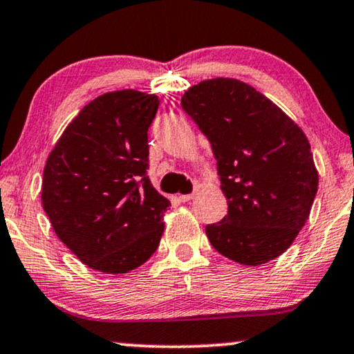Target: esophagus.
<instances>
[{
    "label": "esophagus",
    "mask_w": 354,
    "mask_h": 354,
    "mask_svg": "<svg viewBox=\"0 0 354 354\" xmlns=\"http://www.w3.org/2000/svg\"><path fill=\"white\" fill-rule=\"evenodd\" d=\"M193 198H195V193H190V195H180L178 196V200H180L182 203H187V201H192Z\"/></svg>",
    "instance_id": "1"
}]
</instances>
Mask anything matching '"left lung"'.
Instances as JSON below:
<instances>
[{"instance_id":"8db88e82","label":"left lung","mask_w":354,"mask_h":354,"mask_svg":"<svg viewBox=\"0 0 354 354\" xmlns=\"http://www.w3.org/2000/svg\"><path fill=\"white\" fill-rule=\"evenodd\" d=\"M182 108L209 140L229 203L206 225L216 251L261 266L290 248L306 224L319 185L306 135L277 104L236 79H211L182 96Z\"/></svg>"}]
</instances>
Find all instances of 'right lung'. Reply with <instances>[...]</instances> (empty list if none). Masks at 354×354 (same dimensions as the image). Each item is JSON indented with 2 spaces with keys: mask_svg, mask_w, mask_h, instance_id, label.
Wrapping results in <instances>:
<instances>
[{
  "mask_svg": "<svg viewBox=\"0 0 354 354\" xmlns=\"http://www.w3.org/2000/svg\"><path fill=\"white\" fill-rule=\"evenodd\" d=\"M156 95L109 91L67 125L46 159L41 203L59 240L90 269L127 274L151 258L171 201L147 176Z\"/></svg>",
  "mask_w": 354,
  "mask_h": 354,
  "instance_id": "add662e5",
  "label": "right lung"
}]
</instances>
